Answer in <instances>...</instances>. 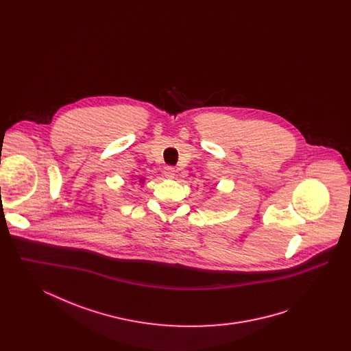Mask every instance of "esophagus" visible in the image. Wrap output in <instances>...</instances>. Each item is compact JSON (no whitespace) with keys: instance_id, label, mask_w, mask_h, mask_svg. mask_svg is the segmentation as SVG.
Returning <instances> with one entry per match:
<instances>
[{"instance_id":"obj_1","label":"esophagus","mask_w":351,"mask_h":351,"mask_svg":"<svg viewBox=\"0 0 351 351\" xmlns=\"http://www.w3.org/2000/svg\"><path fill=\"white\" fill-rule=\"evenodd\" d=\"M175 173H176V171H175V168H173V167L165 168V176H166V179H175Z\"/></svg>"}]
</instances>
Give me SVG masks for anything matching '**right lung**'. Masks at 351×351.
Here are the masks:
<instances>
[{"instance_id":"add662e5","label":"right lung","mask_w":351,"mask_h":351,"mask_svg":"<svg viewBox=\"0 0 351 351\" xmlns=\"http://www.w3.org/2000/svg\"><path fill=\"white\" fill-rule=\"evenodd\" d=\"M145 182H146V178H141V179H139V183L145 184Z\"/></svg>"}]
</instances>
